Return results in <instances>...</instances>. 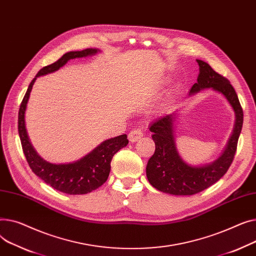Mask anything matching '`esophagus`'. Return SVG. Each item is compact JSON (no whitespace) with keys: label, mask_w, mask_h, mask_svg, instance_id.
Returning <instances> with one entry per match:
<instances>
[{"label":"esophagus","mask_w":256,"mask_h":256,"mask_svg":"<svg viewBox=\"0 0 256 256\" xmlns=\"http://www.w3.org/2000/svg\"><path fill=\"white\" fill-rule=\"evenodd\" d=\"M142 135H144V133H142V131L140 129L134 128V129H132V130L129 132L128 138H129V140H130L131 142H135L138 140H140V138L142 136Z\"/></svg>","instance_id":"esophagus-1"}]
</instances>
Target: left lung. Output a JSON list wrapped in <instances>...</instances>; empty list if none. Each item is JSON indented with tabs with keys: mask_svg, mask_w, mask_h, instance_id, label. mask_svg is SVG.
Instances as JSON below:
<instances>
[{
	"mask_svg": "<svg viewBox=\"0 0 256 256\" xmlns=\"http://www.w3.org/2000/svg\"><path fill=\"white\" fill-rule=\"evenodd\" d=\"M200 66L198 82L190 94L202 88H212L222 93L236 112V125L232 138L223 154L212 164L193 168L186 164L178 154L174 138V114L160 116L152 122L150 131L153 132L155 153L146 165V176L150 184L157 190L174 195H193L208 188L226 174L232 165L238 146L240 133L243 127V110L238 95L230 80L213 70L208 63L196 60Z\"/></svg>",
	"mask_w": 256,
	"mask_h": 256,
	"instance_id": "1",
	"label": "left lung"
}]
</instances>
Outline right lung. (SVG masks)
<instances>
[{
	"instance_id": "1",
	"label": "right lung",
	"mask_w": 256,
	"mask_h": 256,
	"mask_svg": "<svg viewBox=\"0 0 256 256\" xmlns=\"http://www.w3.org/2000/svg\"><path fill=\"white\" fill-rule=\"evenodd\" d=\"M96 52L97 50L95 48L70 52L63 54L56 62L40 69L35 78L30 84L18 112V134L28 166L48 185L58 191L71 195L90 193L106 182L110 172L112 159L120 148L127 146V135H118L116 138L105 140L93 152L74 163L54 164L43 160L30 142L24 125V112L32 86L38 76L56 71L70 58L86 56Z\"/></svg>"
}]
</instances>
